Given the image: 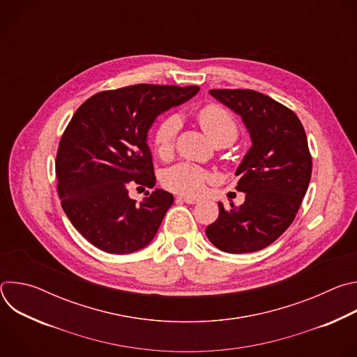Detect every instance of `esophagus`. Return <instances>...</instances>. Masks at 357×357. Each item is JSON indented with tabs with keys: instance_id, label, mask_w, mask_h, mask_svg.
I'll use <instances>...</instances> for the list:
<instances>
[{
	"instance_id": "obj_1",
	"label": "esophagus",
	"mask_w": 357,
	"mask_h": 357,
	"mask_svg": "<svg viewBox=\"0 0 357 357\" xmlns=\"http://www.w3.org/2000/svg\"><path fill=\"white\" fill-rule=\"evenodd\" d=\"M178 202H185V203H189V205H195V203H197L199 200L197 199H193V197H188V196H178L176 197Z\"/></svg>"
}]
</instances>
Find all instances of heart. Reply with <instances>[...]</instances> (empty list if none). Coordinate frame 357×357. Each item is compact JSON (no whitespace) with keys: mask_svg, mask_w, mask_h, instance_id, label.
Masks as SVG:
<instances>
[{"mask_svg":"<svg viewBox=\"0 0 357 357\" xmlns=\"http://www.w3.org/2000/svg\"><path fill=\"white\" fill-rule=\"evenodd\" d=\"M197 121L202 130L215 144L223 141L233 142L238 135V126L234 117L218 105L202 107L197 113ZM181 126L182 120L178 114L167 116L157 124L154 134H152V141H154L155 151L161 158L171 157ZM212 179L213 176L206 169L189 162H179L164 172L162 185L171 192L195 197L203 192L205 185Z\"/></svg>","mask_w":357,"mask_h":357,"instance_id":"obj_1","label":"heart"}]
</instances>
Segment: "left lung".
Listing matches in <instances>:
<instances>
[{"label":"left lung","instance_id":"left-lung-1","mask_svg":"<svg viewBox=\"0 0 357 357\" xmlns=\"http://www.w3.org/2000/svg\"><path fill=\"white\" fill-rule=\"evenodd\" d=\"M209 93L241 117L251 146L236 169V189L245 200L230 211L219 202V218L206 227V236L225 252L259 251L289 227L307 193L312 174L307 134L292 110L263 93Z\"/></svg>","mask_w":357,"mask_h":357}]
</instances>
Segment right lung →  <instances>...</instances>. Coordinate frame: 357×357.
I'll return each mask as SVG.
<instances>
[{
  "instance_id": "add662e5",
  "label": "right lung",
  "mask_w": 357,
  "mask_h": 357,
  "mask_svg": "<svg viewBox=\"0 0 357 357\" xmlns=\"http://www.w3.org/2000/svg\"><path fill=\"white\" fill-rule=\"evenodd\" d=\"M197 91V86L134 84L100 91L77 109L59 144L56 178L62 208L89 243L128 254L155 237L174 196L155 189L138 205L128 186L154 188L148 131L160 114Z\"/></svg>"
}]
</instances>
